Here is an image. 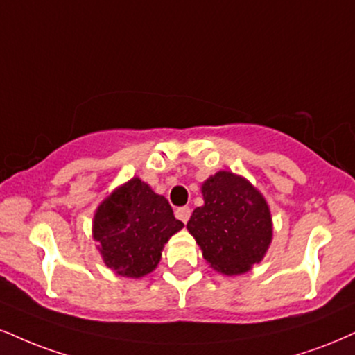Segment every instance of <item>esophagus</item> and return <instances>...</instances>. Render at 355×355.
Instances as JSON below:
<instances>
[{"instance_id": "esophagus-1", "label": "esophagus", "mask_w": 355, "mask_h": 355, "mask_svg": "<svg viewBox=\"0 0 355 355\" xmlns=\"http://www.w3.org/2000/svg\"><path fill=\"white\" fill-rule=\"evenodd\" d=\"M176 217L179 218V220L181 222H186L189 220V217H191V209L189 207H179L178 211H176Z\"/></svg>"}]
</instances>
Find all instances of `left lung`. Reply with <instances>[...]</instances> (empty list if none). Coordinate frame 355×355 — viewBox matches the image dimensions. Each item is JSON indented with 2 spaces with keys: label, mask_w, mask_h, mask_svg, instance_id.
Segmentation results:
<instances>
[{
  "label": "left lung",
  "mask_w": 355,
  "mask_h": 355,
  "mask_svg": "<svg viewBox=\"0 0 355 355\" xmlns=\"http://www.w3.org/2000/svg\"><path fill=\"white\" fill-rule=\"evenodd\" d=\"M204 205L196 207L187 230L204 260L218 273L237 277L260 263L273 239L270 205L247 178L218 171L200 186Z\"/></svg>",
  "instance_id": "8db88e82"
}]
</instances>
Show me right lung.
Wrapping results in <instances>:
<instances>
[{"label":"right lung","instance_id":"obj_1","mask_svg":"<svg viewBox=\"0 0 355 355\" xmlns=\"http://www.w3.org/2000/svg\"><path fill=\"white\" fill-rule=\"evenodd\" d=\"M182 227L164 196L131 178L100 202L92 237L107 268L125 278H143L156 270L164 245Z\"/></svg>","mask_w":355,"mask_h":355}]
</instances>
